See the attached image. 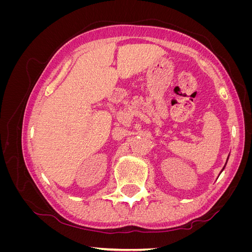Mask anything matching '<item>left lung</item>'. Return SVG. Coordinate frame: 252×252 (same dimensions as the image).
I'll use <instances>...</instances> for the list:
<instances>
[{
	"instance_id": "1",
	"label": "left lung",
	"mask_w": 252,
	"mask_h": 252,
	"mask_svg": "<svg viewBox=\"0 0 252 252\" xmlns=\"http://www.w3.org/2000/svg\"><path fill=\"white\" fill-rule=\"evenodd\" d=\"M228 158H229V157H228ZM228 158H227V161H228ZM226 164H227V162H226ZM226 164H225V166H226ZM225 166H224V167H223V169H222V171H223V170H224V168H225ZM222 171H220V172H222Z\"/></svg>"
}]
</instances>
